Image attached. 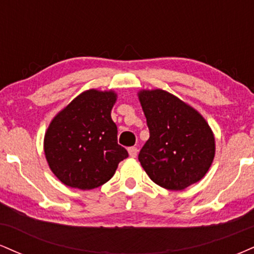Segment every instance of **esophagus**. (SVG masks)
I'll list each match as a JSON object with an SVG mask.
<instances>
[{
  "instance_id": "34e87169",
  "label": "esophagus",
  "mask_w": 254,
  "mask_h": 254,
  "mask_svg": "<svg viewBox=\"0 0 254 254\" xmlns=\"http://www.w3.org/2000/svg\"><path fill=\"white\" fill-rule=\"evenodd\" d=\"M127 151H129V155L131 157H136L137 153H138V149H137L136 147H130L129 149H127Z\"/></svg>"
}]
</instances>
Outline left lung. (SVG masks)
Wrapping results in <instances>:
<instances>
[{"label": "left lung", "mask_w": 254, "mask_h": 254, "mask_svg": "<svg viewBox=\"0 0 254 254\" xmlns=\"http://www.w3.org/2000/svg\"><path fill=\"white\" fill-rule=\"evenodd\" d=\"M149 139L138 161L154 183L180 191L199 182L215 157V136L204 117L164 89L138 92Z\"/></svg>", "instance_id": "left-lung-1"}]
</instances>
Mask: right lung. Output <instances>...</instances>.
I'll return each mask as SVG.
<instances>
[{
  "instance_id": "1",
  "label": "right lung",
  "mask_w": 254,
  "mask_h": 254,
  "mask_svg": "<svg viewBox=\"0 0 254 254\" xmlns=\"http://www.w3.org/2000/svg\"><path fill=\"white\" fill-rule=\"evenodd\" d=\"M115 90L88 89L55 116L44 136V153L64 185L92 190L109 182L127 151L117 142L111 111Z\"/></svg>"
}]
</instances>
